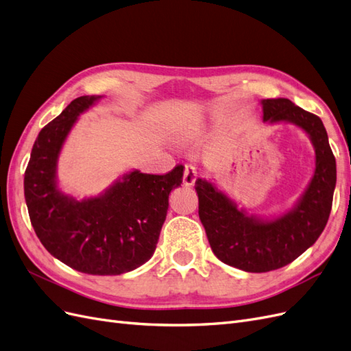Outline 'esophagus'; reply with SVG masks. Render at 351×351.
<instances>
[{
  "label": "esophagus",
  "mask_w": 351,
  "mask_h": 351,
  "mask_svg": "<svg viewBox=\"0 0 351 351\" xmlns=\"http://www.w3.org/2000/svg\"><path fill=\"white\" fill-rule=\"evenodd\" d=\"M197 178V171L193 165H186L184 167V176H183V183L186 186H193Z\"/></svg>",
  "instance_id": "esophagus-1"
}]
</instances>
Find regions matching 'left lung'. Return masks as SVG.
I'll return each mask as SVG.
<instances>
[{"label":"left lung","mask_w":351,"mask_h":351,"mask_svg":"<svg viewBox=\"0 0 351 351\" xmlns=\"http://www.w3.org/2000/svg\"><path fill=\"white\" fill-rule=\"evenodd\" d=\"M263 120L290 121L311 136L316 152L312 182L291 212L274 221L246 217L215 186L197 178L199 218L215 256L246 272L285 267L309 249L324 231L332 208L337 182L335 156L319 117L290 99H263Z\"/></svg>","instance_id":"left-lung-1"}]
</instances>
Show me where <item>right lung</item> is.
I'll return each mask as SVG.
<instances>
[{
    "label": "right lung",
    "mask_w": 351,
    "mask_h": 351,
    "mask_svg": "<svg viewBox=\"0 0 351 351\" xmlns=\"http://www.w3.org/2000/svg\"><path fill=\"white\" fill-rule=\"evenodd\" d=\"M97 99L76 98L39 132L25 173V199L32 227L52 256L79 272L120 275L151 259L168 196L183 183L184 167L161 176L132 171L101 197L79 202L61 195L56 167L62 142Z\"/></svg>",
    "instance_id": "add662e5"
}]
</instances>
